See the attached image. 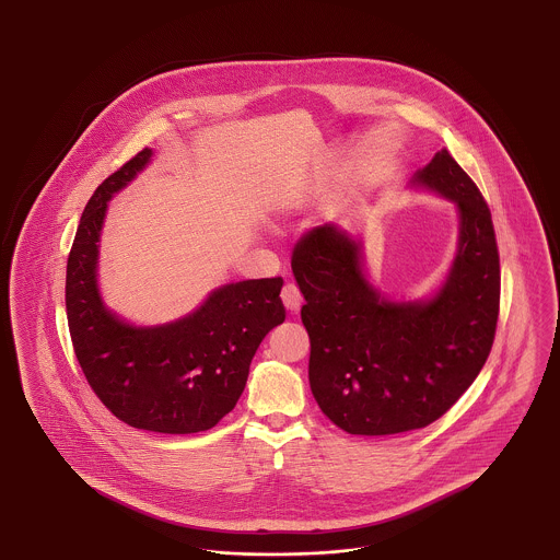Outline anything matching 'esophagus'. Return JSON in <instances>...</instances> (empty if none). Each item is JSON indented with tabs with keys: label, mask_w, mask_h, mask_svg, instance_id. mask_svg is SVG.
I'll return each mask as SVG.
<instances>
[{
	"label": "esophagus",
	"mask_w": 560,
	"mask_h": 560,
	"mask_svg": "<svg viewBox=\"0 0 560 560\" xmlns=\"http://www.w3.org/2000/svg\"><path fill=\"white\" fill-rule=\"evenodd\" d=\"M281 300H283V306L290 311V313H298L302 308V293L293 285L288 283L283 290H281Z\"/></svg>",
	"instance_id": "1"
}]
</instances>
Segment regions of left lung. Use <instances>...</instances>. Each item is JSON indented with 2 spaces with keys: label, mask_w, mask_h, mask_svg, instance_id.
<instances>
[{
  "label": "left lung",
  "mask_w": 560,
  "mask_h": 560,
  "mask_svg": "<svg viewBox=\"0 0 560 560\" xmlns=\"http://www.w3.org/2000/svg\"><path fill=\"white\" fill-rule=\"evenodd\" d=\"M409 187L452 201L457 247L428 298L395 300L373 285L363 237L323 224L293 249L311 338L308 380L320 411L348 434L384 436L439 420L479 375L500 313L491 212L447 149Z\"/></svg>",
  "instance_id": "1"
}]
</instances>
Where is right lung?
Returning a JSON list of instances; mask_svg holds the SVG:
<instances>
[{"mask_svg":"<svg viewBox=\"0 0 560 560\" xmlns=\"http://www.w3.org/2000/svg\"><path fill=\"white\" fill-rule=\"evenodd\" d=\"M140 151L90 197L67 260V320L88 384L121 422L163 434L215 427L237 405L249 363L285 320L283 279L224 283L185 317L133 325L108 308L98 288L108 201L151 163Z\"/></svg>","mask_w":560,"mask_h":560,"instance_id":"right-lung-1","label":"right lung"}]
</instances>
